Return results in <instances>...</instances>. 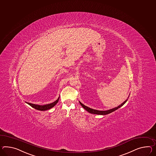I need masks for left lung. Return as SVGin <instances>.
<instances>
[{
  "label": "left lung",
  "instance_id": "obj_1",
  "mask_svg": "<svg viewBox=\"0 0 156 156\" xmlns=\"http://www.w3.org/2000/svg\"><path fill=\"white\" fill-rule=\"evenodd\" d=\"M127 101V99L123 103H122L120 105H119V106H117V107H115V108H113V109H110V110H106V111H100V110L93 109H91V108H89V107H88V106L84 105L82 103H80V104L82 105V106L83 108L85 110H87V112H88L90 113H91V114H99V115H106V114H109L110 113H112V112H114L115 110L118 109V108H119L120 107L123 106V105L125 104L126 102Z\"/></svg>",
  "mask_w": 156,
  "mask_h": 156
}]
</instances>
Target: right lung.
Masks as SVG:
<instances>
[{"mask_svg":"<svg viewBox=\"0 0 156 156\" xmlns=\"http://www.w3.org/2000/svg\"><path fill=\"white\" fill-rule=\"evenodd\" d=\"M59 100V98L53 103H51V104H46V105H36V104H31L29 103H26L28 104L29 105H30L31 107H33V108H34L35 109L38 110H42V111H44V110H48L51 108H53V106H55L58 101Z\"/></svg>","mask_w":156,"mask_h":156,"instance_id":"obj_1","label":"right lung"}]
</instances>
